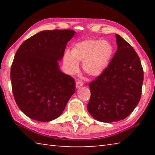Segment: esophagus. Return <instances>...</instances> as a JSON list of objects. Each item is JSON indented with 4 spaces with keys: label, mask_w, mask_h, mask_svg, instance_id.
<instances>
[{
    "label": "esophagus",
    "mask_w": 155,
    "mask_h": 155,
    "mask_svg": "<svg viewBox=\"0 0 155 155\" xmlns=\"http://www.w3.org/2000/svg\"><path fill=\"white\" fill-rule=\"evenodd\" d=\"M83 85V83L81 82V81H78L76 82V87H77V88H79L80 87H81V86Z\"/></svg>",
    "instance_id": "esophagus-1"
}]
</instances>
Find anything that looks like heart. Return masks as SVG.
I'll return each mask as SVG.
<instances>
[{"label": "heart", "mask_w": 155, "mask_h": 155, "mask_svg": "<svg viewBox=\"0 0 155 155\" xmlns=\"http://www.w3.org/2000/svg\"><path fill=\"white\" fill-rule=\"evenodd\" d=\"M114 52L111 44L107 40L88 39L76 43L70 52H65L64 64L68 72L73 74L83 63V72L90 77L103 73L109 65Z\"/></svg>", "instance_id": "obj_1"}]
</instances>
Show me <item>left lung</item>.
<instances>
[{
	"label": "left lung",
	"instance_id": "obj_1",
	"mask_svg": "<svg viewBox=\"0 0 155 155\" xmlns=\"http://www.w3.org/2000/svg\"><path fill=\"white\" fill-rule=\"evenodd\" d=\"M117 51L108 66L89 84L91 97L87 105L94 119L114 122L125 119L141 98L143 71L134 48L115 34Z\"/></svg>",
	"mask_w": 155,
	"mask_h": 155
}]
</instances>
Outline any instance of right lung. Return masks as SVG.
Returning a JSON list of instances; mask_svg holds the SVG:
<instances>
[{
    "label": "right lung",
    "mask_w": 155,
    "mask_h": 155,
    "mask_svg": "<svg viewBox=\"0 0 155 155\" xmlns=\"http://www.w3.org/2000/svg\"><path fill=\"white\" fill-rule=\"evenodd\" d=\"M72 30L43 31L21 44L11 68L12 91L17 105L30 118L56 119L75 91L74 79L63 73L58 61Z\"/></svg>",
    "instance_id": "add662e5"
}]
</instances>
